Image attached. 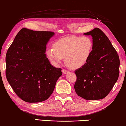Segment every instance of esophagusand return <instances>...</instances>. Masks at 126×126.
<instances>
[{
  "label": "esophagus",
  "mask_w": 126,
  "mask_h": 126,
  "mask_svg": "<svg viewBox=\"0 0 126 126\" xmlns=\"http://www.w3.org/2000/svg\"><path fill=\"white\" fill-rule=\"evenodd\" d=\"M62 72H63V74H66L68 73V72L69 71H68V70H65V69H63V70H62Z\"/></svg>",
  "instance_id": "34e87169"
}]
</instances>
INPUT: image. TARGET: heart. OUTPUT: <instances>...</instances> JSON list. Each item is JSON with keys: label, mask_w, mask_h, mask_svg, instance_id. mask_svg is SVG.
<instances>
[{"label": "heart", "mask_w": 126, "mask_h": 126, "mask_svg": "<svg viewBox=\"0 0 126 126\" xmlns=\"http://www.w3.org/2000/svg\"><path fill=\"white\" fill-rule=\"evenodd\" d=\"M94 42L90 36L71 35L58 40L54 48L47 49L48 58L55 64L65 58L67 66L78 69L86 64L93 50Z\"/></svg>", "instance_id": "b5f03b06"}]
</instances>
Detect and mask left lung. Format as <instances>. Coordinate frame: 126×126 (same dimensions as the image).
Here are the masks:
<instances>
[{"label":"left lung","instance_id":"1","mask_svg":"<svg viewBox=\"0 0 126 126\" xmlns=\"http://www.w3.org/2000/svg\"><path fill=\"white\" fill-rule=\"evenodd\" d=\"M84 34L93 37V50L86 64L75 70L74 88L77 95L86 100L102 99L109 94L118 80L119 58L109 38L99 28Z\"/></svg>","mask_w":126,"mask_h":126}]
</instances>
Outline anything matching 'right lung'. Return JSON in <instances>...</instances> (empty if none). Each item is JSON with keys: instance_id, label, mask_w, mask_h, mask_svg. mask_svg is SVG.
Instances as JSON below:
<instances>
[{"instance_id": "obj_1", "label": "right lung", "mask_w": 126, "mask_h": 126, "mask_svg": "<svg viewBox=\"0 0 126 126\" xmlns=\"http://www.w3.org/2000/svg\"><path fill=\"white\" fill-rule=\"evenodd\" d=\"M54 35L23 28L7 52V79L17 96L26 102L47 100L62 75V69L51 65L45 54L46 45Z\"/></svg>"}]
</instances>
